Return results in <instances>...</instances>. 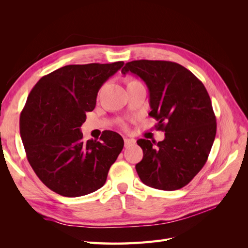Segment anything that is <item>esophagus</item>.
<instances>
[{
    "instance_id": "34e87169",
    "label": "esophagus",
    "mask_w": 248,
    "mask_h": 248,
    "mask_svg": "<svg viewBox=\"0 0 248 248\" xmlns=\"http://www.w3.org/2000/svg\"><path fill=\"white\" fill-rule=\"evenodd\" d=\"M134 142H136V140H134L133 139H128V138H125L124 139V146H125V148H128V147L134 145Z\"/></svg>"
}]
</instances>
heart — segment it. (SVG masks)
Segmentation results:
<instances>
[{"label": "heart", "instance_id": "1", "mask_svg": "<svg viewBox=\"0 0 248 248\" xmlns=\"http://www.w3.org/2000/svg\"><path fill=\"white\" fill-rule=\"evenodd\" d=\"M134 81H137V80H134V79H130V80L128 81V84H129V82H134Z\"/></svg>", "mask_w": 248, "mask_h": 248}]
</instances>
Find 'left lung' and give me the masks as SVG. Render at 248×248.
I'll return each instance as SVG.
<instances>
[{"label": "left lung", "instance_id": "1", "mask_svg": "<svg viewBox=\"0 0 248 248\" xmlns=\"http://www.w3.org/2000/svg\"><path fill=\"white\" fill-rule=\"evenodd\" d=\"M146 82L149 116L156 119L163 140L140 139L142 159L136 166L141 182L160 190H177L188 184L205 166L216 136V118L202 82L185 67L170 61L138 60L126 63Z\"/></svg>", "mask_w": 248, "mask_h": 248}]
</instances>
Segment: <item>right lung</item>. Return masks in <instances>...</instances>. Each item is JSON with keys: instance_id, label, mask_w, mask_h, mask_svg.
<instances>
[{"instance_id": "obj_1", "label": "right lung", "mask_w": 248, "mask_h": 248, "mask_svg": "<svg viewBox=\"0 0 248 248\" xmlns=\"http://www.w3.org/2000/svg\"><path fill=\"white\" fill-rule=\"evenodd\" d=\"M124 62L67 65L44 76L20 112L19 130L28 161L49 189L63 197L101 188L124 140L106 130L100 140H82L80 126L96 106L97 93Z\"/></svg>"}]
</instances>
